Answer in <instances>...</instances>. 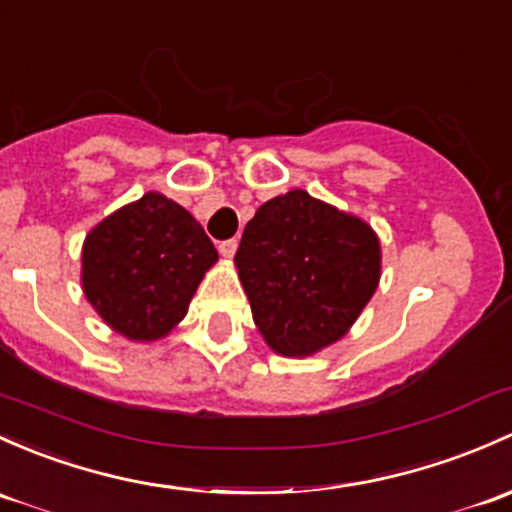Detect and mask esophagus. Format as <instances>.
<instances>
[{"label": "esophagus", "instance_id": "esophagus-1", "mask_svg": "<svg viewBox=\"0 0 512 512\" xmlns=\"http://www.w3.org/2000/svg\"><path fill=\"white\" fill-rule=\"evenodd\" d=\"M218 250H220V255H223V257H233L235 250H238V240H235V238L223 240V242H220V245H218Z\"/></svg>", "mask_w": 512, "mask_h": 512}]
</instances>
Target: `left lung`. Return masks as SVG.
<instances>
[{
  "label": "left lung",
  "instance_id": "left-lung-1",
  "mask_svg": "<svg viewBox=\"0 0 512 512\" xmlns=\"http://www.w3.org/2000/svg\"><path fill=\"white\" fill-rule=\"evenodd\" d=\"M252 319L282 355L346 336L380 282V242L365 220L294 188L257 208L235 252Z\"/></svg>",
  "mask_w": 512,
  "mask_h": 512
}]
</instances>
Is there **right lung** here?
<instances>
[{
  "label": "right lung",
  "instance_id": "obj_1",
  "mask_svg": "<svg viewBox=\"0 0 512 512\" xmlns=\"http://www.w3.org/2000/svg\"><path fill=\"white\" fill-rule=\"evenodd\" d=\"M215 262L218 252L201 223L149 191L90 230L80 279L107 326L129 341H157L184 319Z\"/></svg>",
  "mask_w": 512,
  "mask_h": 512
}]
</instances>
